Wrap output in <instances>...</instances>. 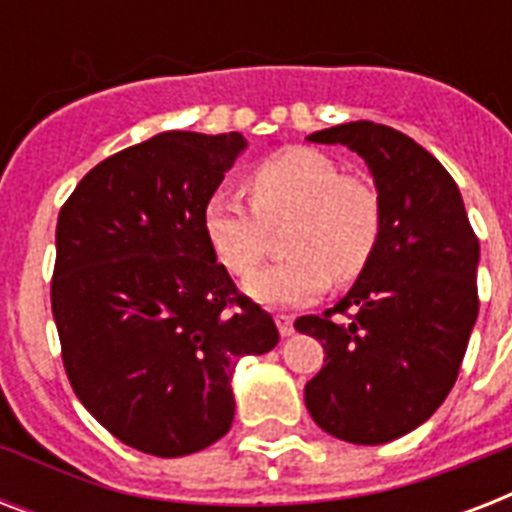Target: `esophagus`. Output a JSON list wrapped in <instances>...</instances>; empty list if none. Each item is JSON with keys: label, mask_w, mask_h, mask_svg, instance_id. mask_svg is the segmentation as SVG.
<instances>
[{"label": "esophagus", "mask_w": 512, "mask_h": 512, "mask_svg": "<svg viewBox=\"0 0 512 512\" xmlns=\"http://www.w3.org/2000/svg\"><path fill=\"white\" fill-rule=\"evenodd\" d=\"M276 327H279L281 337L295 335V321L289 319V316H276Z\"/></svg>", "instance_id": "1"}]
</instances>
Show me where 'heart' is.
<instances>
[{
  "instance_id": "1",
  "label": "heart",
  "mask_w": 512,
  "mask_h": 512,
  "mask_svg": "<svg viewBox=\"0 0 512 512\" xmlns=\"http://www.w3.org/2000/svg\"><path fill=\"white\" fill-rule=\"evenodd\" d=\"M252 207L225 191L204 204V236L228 273L249 279L268 255V228L292 220L287 260L247 284L265 305L311 303L332 284H350L369 268L382 236V204L361 177L313 148L268 156L247 177Z\"/></svg>"
}]
</instances>
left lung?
Listing matches in <instances>:
<instances>
[{
    "instance_id": "obj_1",
    "label": "left lung",
    "mask_w": 512,
    "mask_h": 512,
    "mask_svg": "<svg viewBox=\"0 0 512 512\" xmlns=\"http://www.w3.org/2000/svg\"><path fill=\"white\" fill-rule=\"evenodd\" d=\"M372 170L382 236L348 295L297 332L321 342V372L305 385L313 422L348 444H388L449 396L478 316V236L444 164L409 135L374 122L313 132Z\"/></svg>"
}]
</instances>
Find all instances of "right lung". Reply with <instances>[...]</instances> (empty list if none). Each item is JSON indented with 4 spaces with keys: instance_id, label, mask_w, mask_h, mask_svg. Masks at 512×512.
<instances>
[{
    "instance_id": "add662e5",
    "label": "right lung",
    "mask_w": 512,
    "mask_h": 512,
    "mask_svg": "<svg viewBox=\"0 0 512 512\" xmlns=\"http://www.w3.org/2000/svg\"><path fill=\"white\" fill-rule=\"evenodd\" d=\"M244 148L239 132H162L92 167L60 207L50 297L68 382L138 452L185 457L220 441L239 358L279 342L201 223Z\"/></svg>"
}]
</instances>
